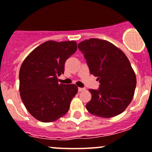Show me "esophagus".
Masks as SVG:
<instances>
[{"mask_svg":"<svg viewBox=\"0 0 152 152\" xmlns=\"http://www.w3.org/2000/svg\"><path fill=\"white\" fill-rule=\"evenodd\" d=\"M85 88H81V87H79L78 88V90H79V92H81V91H84L85 90Z\"/></svg>","mask_w":152,"mask_h":152,"instance_id":"34e87169","label":"esophagus"}]
</instances>
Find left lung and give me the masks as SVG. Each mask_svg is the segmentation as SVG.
I'll return each mask as SVG.
<instances>
[{
	"label": "left lung",
	"instance_id": "8db88e82",
	"mask_svg": "<svg viewBox=\"0 0 152 152\" xmlns=\"http://www.w3.org/2000/svg\"><path fill=\"white\" fill-rule=\"evenodd\" d=\"M91 74L97 76L99 88L89 89L90 101L86 105L92 114L111 118L120 114L130 103L136 77L127 56L105 40L90 38L78 44Z\"/></svg>",
	"mask_w": 152,
	"mask_h": 152
}]
</instances>
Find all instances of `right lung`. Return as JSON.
<instances>
[{
	"mask_svg": "<svg viewBox=\"0 0 152 152\" xmlns=\"http://www.w3.org/2000/svg\"><path fill=\"white\" fill-rule=\"evenodd\" d=\"M73 41H49L36 47L20 70V96L27 110L43 122L57 120L69 110L78 92L75 84H59L65 61L76 52Z\"/></svg>",
	"mask_w": 152,
	"mask_h": 152,
	"instance_id": "add662e5",
	"label": "right lung"
}]
</instances>
